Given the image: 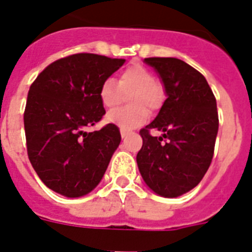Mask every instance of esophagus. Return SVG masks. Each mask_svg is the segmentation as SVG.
Listing matches in <instances>:
<instances>
[{
    "label": "esophagus",
    "instance_id": "obj_1",
    "mask_svg": "<svg viewBox=\"0 0 252 252\" xmlns=\"http://www.w3.org/2000/svg\"><path fill=\"white\" fill-rule=\"evenodd\" d=\"M120 134H122V138H126V137L128 136V132H126V130H124V129H122V130H120Z\"/></svg>",
    "mask_w": 252,
    "mask_h": 252
}]
</instances>
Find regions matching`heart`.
Returning a JSON list of instances; mask_svg holds the SVG:
<instances>
[{"label":"heart","mask_w":252,"mask_h":252,"mask_svg":"<svg viewBox=\"0 0 252 252\" xmlns=\"http://www.w3.org/2000/svg\"><path fill=\"white\" fill-rule=\"evenodd\" d=\"M129 96L132 107L116 109L106 115V120L124 130L134 129L142 126L147 119V109L155 111L164 101V90L155 80L154 74L141 66L134 65L120 74L118 84L113 79L105 80L98 90V98L103 107L113 109L123 101V94Z\"/></svg>","instance_id":"heart-1"}]
</instances>
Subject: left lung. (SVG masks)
<instances>
[{"instance_id":"8db88e82","label":"left lung","mask_w":252,"mask_h":252,"mask_svg":"<svg viewBox=\"0 0 252 252\" xmlns=\"http://www.w3.org/2000/svg\"><path fill=\"white\" fill-rule=\"evenodd\" d=\"M145 63L161 79L166 100L155 119L139 130L143 145L137 165L150 189L178 197L196 187L210 166L219 128L217 100L204 75L185 61L149 58ZM151 129L162 131V137H152Z\"/></svg>"}]
</instances>
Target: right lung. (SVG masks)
Returning a JSON list of instances; mask_svg holds the SVG:
<instances>
[{"mask_svg": "<svg viewBox=\"0 0 252 252\" xmlns=\"http://www.w3.org/2000/svg\"><path fill=\"white\" fill-rule=\"evenodd\" d=\"M124 59L75 54L48 65L29 88L24 113L32 166L50 189L65 197L94 191L122 137L115 124L88 132L105 115L101 84Z\"/></svg>", "mask_w": 252, "mask_h": 252, "instance_id": "obj_1", "label": "right lung"}]
</instances>
